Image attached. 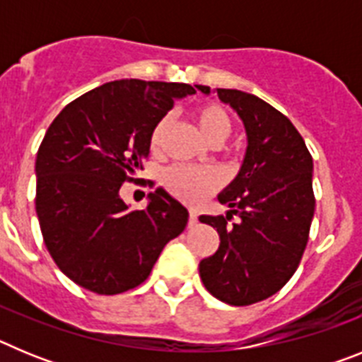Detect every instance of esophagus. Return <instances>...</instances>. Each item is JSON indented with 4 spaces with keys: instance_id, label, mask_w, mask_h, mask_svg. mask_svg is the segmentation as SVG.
I'll return each instance as SVG.
<instances>
[{
    "instance_id": "1",
    "label": "esophagus",
    "mask_w": 362,
    "mask_h": 362,
    "mask_svg": "<svg viewBox=\"0 0 362 362\" xmlns=\"http://www.w3.org/2000/svg\"><path fill=\"white\" fill-rule=\"evenodd\" d=\"M197 225V214L196 212H190V216H188V226H196Z\"/></svg>"
}]
</instances>
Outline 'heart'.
<instances>
[{"instance_id":"heart-1","label":"heart","mask_w":362,"mask_h":362,"mask_svg":"<svg viewBox=\"0 0 362 362\" xmlns=\"http://www.w3.org/2000/svg\"><path fill=\"white\" fill-rule=\"evenodd\" d=\"M197 130L209 145L219 146L226 141L233 130V121L228 112L221 105H201L192 114ZM170 129V117L165 116L156 123L150 132V148L159 152L166 132ZM163 183L179 199L187 203H199L204 197L217 190L219 175L206 168H187V166H172L165 172Z\"/></svg>"}]
</instances>
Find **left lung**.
Here are the masks:
<instances>
[{"instance_id":"1","label":"left lung","mask_w":362,"mask_h":362,"mask_svg":"<svg viewBox=\"0 0 362 362\" xmlns=\"http://www.w3.org/2000/svg\"><path fill=\"white\" fill-rule=\"evenodd\" d=\"M214 92L241 117L246 153L239 174L217 196L230 209L226 216L199 217L221 239L216 254L199 263V276L219 300L248 306L279 292L299 267L315 210L313 161L292 121L267 101L232 88ZM232 215L240 219L228 226Z\"/></svg>"}]
</instances>
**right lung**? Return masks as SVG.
I'll return each instance as SVG.
<instances>
[{
  "mask_svg": "<svg viewBox=\"0 0 362 362\" xmlns=\"http://www.w3.org/2000/svg\"><path fill=\"white\" fill-rule=\"evenodd\" d=\"M194 92L187 83H105L66 105L45 134L36 214L54 263L83 288H136L187 226L188 210L165 188L150 192L145 210H130L119 188L143 168L156 123Z\"/></svg>",
  "mask_w": 362,
  "mask_h": 362,
  "instance_id": "right-lung-1",
  "label": "right lung"
}]
</instances>
